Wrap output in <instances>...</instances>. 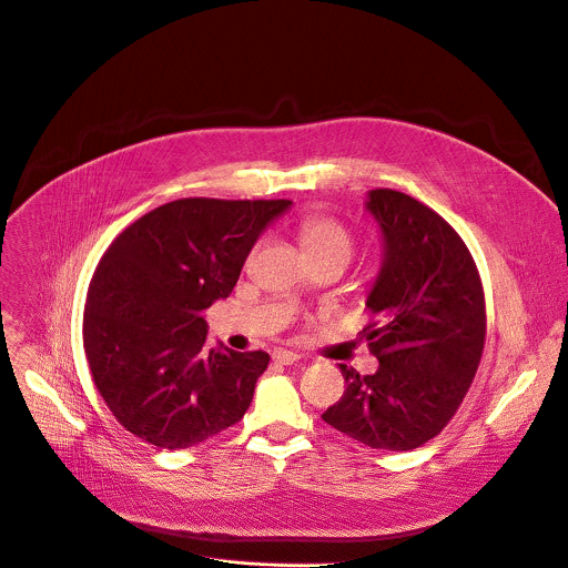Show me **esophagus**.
Masks as SVG:
<instances>
[{"label": "esophagus", "instance_id": "esophagus-1", "mask_svg": "<svg viewBox=\"0 0 568 568\" xmlns=\"http://www.w3.org/2000/svg\"><path fill=\"white\" fill-rule=\"evenodd\" d=\"M274 362H278V364H283V366H290V364H294L301 355L298 353H294V351H283V348H278V351H274Z\"/></svg>", "mask_w": 568, "mask_h": 568}]
</instances>
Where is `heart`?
Returning <instances> with one entry per match:
<instances>
[{
  "label": "heart",
  "instance_id": "heart-1",
  "mask_svg": "<svg viewBox=\"0 0 568 568\" xmlns=\"http://www.w3.org/2000/svg\"><path fill=\"white\" fill-rule=\"evenodd\" d=\"M298 240L307 258H342L353 256V237L348 229L326 215H310L298 226Z\"/></svg>",
  "mask_w": 568,
  "mask_h": 568
}]
</instances>
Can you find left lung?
<instances>
[{
    "label": "left lung",
    "mask_w": 568,
    "mask_h": 568,
    "mask_svg": "<svg viewBox=\"0 0 568 568\" xmlns=\"http://www.w3.org/2000/svg\"><path fill=\"white\" fill-rule=\"evenodd\" d=\"M366 211L384 256L366 298L379 321L362 337L379 366L359 375L339 364L346 390L321 418L373 449L409 452L447 427L476 375L483 285L460 235L423 202L375 189Z\"/></svg>",
    "instance_id": "1"
}]
</instances>
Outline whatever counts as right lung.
Masks as SVG:
<instances>
[{
	"label": "right lung",
	"instance_id": "obj_1",
	"mask_svg": "<svg viewBox=\"0 0 568 568\" xmlns=\"http://www.w3.org/2000/svg\"><path fill=\"white\" fill-rule=\"evenodd\" d=\"M290 200H175L130 224L88 292L83 344L114 418L161 449H186L250 409L263 351H206L202 312L226 298L258 235Z\"/></svg>",
	"mask_w": 568,
	"mask_h": 568
}]
</instances>
